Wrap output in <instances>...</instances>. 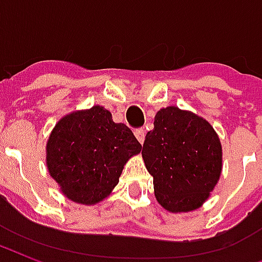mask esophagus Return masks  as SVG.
Instances as JSON below:
<instances>
[{
	"mask_svg": "<svg viewBox=\"0 0 262 262\" xmlns=\"http://www.w3.org/2000/svg\"><path fill=\"white\" fill-rule=\"evenodd\" d=\"M135 136H136L137 140L143 144V143H144V137H146V132L143 130V129H136V130H135Z\"/></svg>",
	"mask_w": 262,
	"mask_h": 262,
	"instance_id": "esophagus-1",
	"label": "esophagus"
}]
</instances>
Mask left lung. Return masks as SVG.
<instances>
[{
  "mask_svg": "<svg viewBox=\"0 0 262 262\" xmlns=\"http://www.w3.org/2000/svg\"><path fill=\"white\" fill-rule=\"evenodd\" d=\"M143 160L157 202L171 213L201 208L219 181L222 143L202 116L177 106L160 109L147 132Z\"/></svg>",
  "mask_w": 262,
  "mask_h": 262,
  "instance_id": "obj_1",
  "label": "left lung"
}]
</instances>
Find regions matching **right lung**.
<instances>
[{"label":"right lung","instance_id":"1","mask_svg":"<svg viewBox=\"0 0 262 262\" xmlns=\"http://www.w3.org/2000/svg\"><path fill=\"white\" fill-rule=\"evenodd\" d=\"M142 151L132 130L101 105L74 111L56 123L46 143V165L67 199L101 202L119 182L125 164Z\"/></svg>","mask_w":262,"mask_h":262}]
</instances>
